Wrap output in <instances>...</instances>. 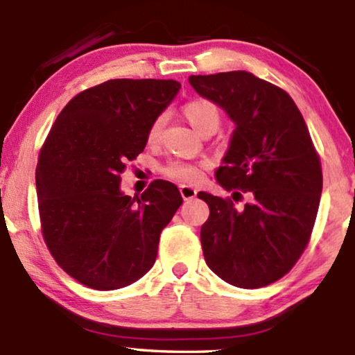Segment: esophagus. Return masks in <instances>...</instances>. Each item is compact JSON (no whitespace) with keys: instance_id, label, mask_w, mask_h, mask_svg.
Segmentation results:
<instances>
[{"instance_id":"obj_1","label":"esophagus","mask_w":355,"mask_h":355,"mask_svg":"<svg viewBox=\"0 0 355 355\" xmlns=\"http://www.w3.org/2000/svg\"><path fill=\"white\" fill-rule=\"evenodd\" d=\"M179 191H181V196L184 200H192V198H196L197 196V189H193L191 186H181L179 187Z\"/></svg>"}]
</instances>
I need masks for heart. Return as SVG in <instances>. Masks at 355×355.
<instances>
[{
	"label": "heart",
	"instance_id": "b5f03b06",
	"mask_svg": "<svg viewBox=\"0 0 355 355\" xmlns=\"http://www.w3.org/2000/svg\"><path fill=\"white\" fill-rule=\"evenodd\" d=\"M184 114L192 124V128L197 130L198 134L205 132V130H218L221 124V114L220 111L211 101L208 100H193L191 103L184 106ZM164 118L159 116L153 121V124L148 129V142H157L162 134ZM164 174L168 178L176 179L181 182H197L202 178V166L200 164L193 163H184V162H171L164 168Z\"/></svg>",
	"mask_w": 355,
	"mask_h": 355
}]
</instances>
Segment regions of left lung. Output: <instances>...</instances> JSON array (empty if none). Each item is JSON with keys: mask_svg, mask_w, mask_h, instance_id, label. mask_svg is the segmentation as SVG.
Masks as SVG:
<instances>
[{"mask_svg": "<svg viewBox=\"0 0 355 355\" xmlns=\"http://www.w3.org/2000/svg\"><path fill=\"white\" fill-rule=\"evenodd\" d=\"M189 84L225 111L230 147L216 181L232 198L198 192L210 207L200 230L207 265L223 281L254 289L293 268L310 239L320 197L322 164L294 100L252 72L191 76Z\"/></svg>", "mask_w": 355, "mask_h": 355, "instance_id": "left-lung-1", "label": "left lung"}]
</instances>
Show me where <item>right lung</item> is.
<instances>
[{
	"label": "right lung",
	"mask_w": 355,
	"mask_h": 355,
	"mask_svg": "<svg viewBox=\"0 0 355 355\" xmlns=\"http://www.w3.org/2000/svg\"><path fill=\"white\" fill-rule=\"evenodd\" d=\"M179 89L171 79L106 80L76 95L43 144L35 173L43 237L56 263L87 288H125L157 260L181 193L157 179L132 198L121 191V174Z\"/></svg>",
	"instance_id": "right-lung-1"
}]
</instances>
